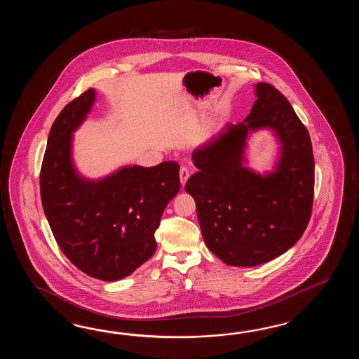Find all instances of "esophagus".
<instances>
[{"mask_svg": "<svg viewBox=\"0 0 359 359\" xmlns=\"http://www.w3.org/2000/svg\"><path fill=\"white\" fill-rule=\"evenodd\" d=\"M189 177H190L189 169L186 168V167H182L181 170H180V180H181V184H182V186H184V183L187 182Z\"/></svg>", "mask_w": 359, "mask_h": 359, "instance_id": "1", "label": "esophagus"}]
</instances>
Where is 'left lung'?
Segmentation results:
<instances>
[{
	"mask_svg": "<svg viewBox=\"0 0 359 359\" xmlns=\"http://www.w3.org/2000/svg\"><path fill=\"white\" fill-rule=\"evenodd\" d=\"M254 88L257 100L244 122L227 123L192 151L198 172L184 186L195 198L208 249L235 267H255L283 255L304 233L312 214L309 133L273 86ZM262 129L272 131L279 144L276 165L264 174L244 165L247 140Z\"/></svg>",
	"mask_w": 359,
	"mask_h": 359,
	"instance_id": "8db88e82",
	"label": "left lung"
}]
</instances>
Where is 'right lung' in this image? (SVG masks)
Returning <instances> with one entry per match:
<instances>
[{
	"mask_svg": "<svg viewBox=\"0 0 359 359\" xmlns=\"http://www.w3.org/2000/svg\"><path fill=\"white\" fill-rule=\"evenodd\" d=\"M96 100L90 88L55 119L41 169V198L55 240L78 269L114 283L135 272L156 250L154 233L180 191V165H126L90 180L73 161V133Z\"/></svg>",
	"mask_w": 359,
	"mask_h": 359,
	"instance_id": "right-lung-1",
	"label": "right lung"
}]
</instances>
